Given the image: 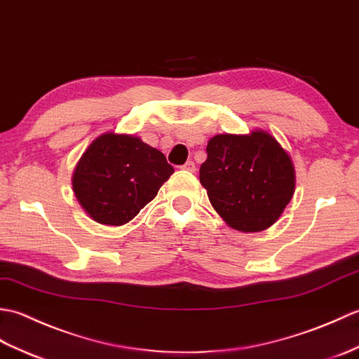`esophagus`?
Returning a JSON list of instances; mask_svg holds the SVG:
<instances>
[{
    "label": "esophagus",
    "mask_w": 359,
    "mask_h": 359,
    "mask_svg": "<svg viewBox=\"0 0 359 359\" xmlns=\"http://www.w3.org/2000/svg\"><path fill=\"white\" fill-rule=\"evenodd\" d=\"M182 170H187V172H195L196 167L194 161H187L184 165H182Z\"/></svg>",
    "instance_id": "obj_1"
}]
</instances>
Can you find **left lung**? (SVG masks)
<instances>
[{
  "instance_id": "8db88e82",
  "label": "left lung",
  "mask_w": 359,
  "mask_h": 359,
  "mask_svg": "<svg viewBox=\"0 0 359 359\" xmlns=\"http://www.w3.org/2000/svg\"><path fill=\"white\" fill-rule=\"evenodd\" d=\"M200 181L229 227L253 233L280 219L294 192V167L273 135L219 133L207 142Z\"/></svg>"
}]
</instances>
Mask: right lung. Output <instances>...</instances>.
I'll list each match as a JSON object with an SVG mask.
<instances>
[{
    "mask_svg": "<svg viewBox=\"0 0 359 359\" xmlns=\"http://www.w3.org/2000/svg\"><path fill=\"white\" fill-rule=\"evenodd\" d=\"M172 173L164 154L140 137L107 132L93 140L79 158L72 187L93 221L123 226L154 200Z\"/></svg>",
    "mask_w": 359,
    "mask_h": 359,
    "instance_id": "right-lung-1",
    "label": "right lung"
}]
</instances>
